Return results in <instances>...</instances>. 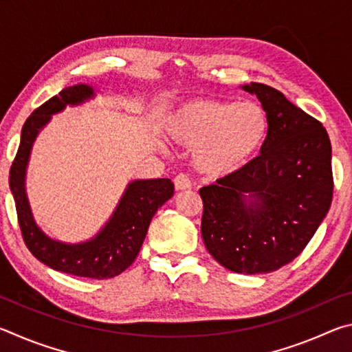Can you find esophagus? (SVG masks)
Returning <instances> with one entry per match:
<instances>
[{"label": "esophagus", "instance_id": "obj_1", "mask_svg": "<svg viewBox=\"0 0 352 352\" xmlns=\"http://www.w3.org/2000/svg\"><path fill=\"white\" fill-rule=\"evenodd\" d=\"M174 186L177 190H186L190 189V180L188 178V175L180 174L174 178Z\"/></svg>", "mask_w": 352, "mask_h": 352}]
</instances>
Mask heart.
<instances>
[{
	"mask_svg": "<svg viewBox=\"0 0 352 352\" xmlns=\"http://www.w3.org/2000/svg\"><path fill=\"white\" fill-rule=\"evenodd\" d=\"M269 122L253 102L195 99L166 118L164 133L175 144L194 148V163L208 175L241 169L262 146Z\"/></svg>",
	"mask_w": 352,
	"mask_h": 352,
	"instance_id": "obj_1",
	"label": "heart"
}]
</instances>
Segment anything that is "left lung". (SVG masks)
Here are the masks:
<instances>
[{"mask_svg": "<svg viewBox=\"0 0 352 352\" xmlns=\"http://www.w3.org/2000/svg\"><path fill=\"white\" fill-rule=\"evenodd\" d=\"M269 122L261 153L204 186L201 237L210 254L236 273H270L300 254L332 201L331 141L317 119L281 91L252 82Z\"/></svg>", "mask_w": 352, "mask_h": 352, "instance_id": "obj_1", "label": "left lung"}]
</instances>
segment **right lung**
Here are the masks:
<instances>
[{
	"instance_id": "obj_1",
	"label": "right lung",
	"mask_w": 352,
	"mask_h": 352,
	"mask_svg": "<svg viewBox=\"0 0 352 352\" xmlns=\"http://www.w3.org/2000/svg\"><path fill=\"white\" fill-rule=\"evenodd\" d=\"M91 98H94L93 88L85 83H77L63 88L57 96L34 110L21 130L19 152L9 172V186L15 200L21 236L35 258L57 272L83 278L109 279L132 265L155 212L174 195V183L169 178L129 183L104 228L93 239L80 243H65L47 237L35 223L25 188L32 144L40 130L50 122L51 115L62 111L67 105L82 104Z\"/></svg>"
}]
</instances>
